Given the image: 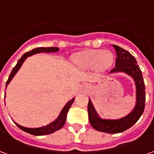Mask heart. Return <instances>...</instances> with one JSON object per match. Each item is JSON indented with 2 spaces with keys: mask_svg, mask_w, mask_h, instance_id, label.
Instances as JSON below:
<instances>
[{
  "mask_svg": "<svg viewBox=\"0 0 154 154\" xmlns=\"http://www.w3.org/2000/svg\"><path fill=\"white\" fill-rule=\"evenodd\" d=\"M73 61L78 67L85 69L95 67L97 71L103 72L112 65L114 56L110 51L100 49L87 50L75 54Z\"/></svg>",
  "mask_w": 154,
  "mask_h": 154,
  "instance_id": "1",
  "label": "heart"
}]
</instances>
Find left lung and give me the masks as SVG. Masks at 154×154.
Instances as JSON below:
<instances>
[{
	"instance_id": "obj_1",
	"label": "left lung",
	"mask_w": 154,
	"mask_h": 154,
	"mask_svg": "<svg viewBox=\"0 0 154 154\" xmlns=\"http://www.w3.org/2000/svg\"><path fill=\"white\" fill-rule=\"evenodd\" d=\"M113 46L116 53V67L110 71V72H125L134 79L137 90V102L134 110L129 116L122 119L110 120L100 119L94 109L91 101L89 100L87 110L91 125L98 131L109 134L121 133L129 129L139 120L140 116L143 113L145 107V85L143 78L142 72L137 64L135 57L122 48L117 45Z\"/></svg>"
}]
</instances>
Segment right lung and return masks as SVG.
I'll return each instance as SVG.
<instances>
[{"mask_svg": "<svg viewBox=\"0 0 154 154\" xmlns=\"http://www.w3.org/2000/svg\"><path fill=\"white\" fill-rule=\"evenodd\" d=\"M59 50V48L57 47H46V48H34L32 49L31 51L29 52H27L25 53L23 56H22L20 59H19L18 63L15 65V67L12 69L11 72L9 76V78L7 82H6V87L7 85L10 83V82L11 81V79L13 78V77L15 76V73L18 72V70L20 68L21 65L23 64V63L25 62V60L29 56H31L33 54H38V53H42V52H44V53H53V52H57V51ZM75 98H72L70 101H68L66 106L63 107V110L61 111L60 115L57 117V119L54 121L53 123L49 124L48 125L44 126V127H40V128H35V129H30V128H25V127H23V126L19 125L18 124H16V125L18 126L19 128L20 129H22L23 131L25 132H27L30 134H33V135H46V134H52V133L57 131L58 129H62L63 127L64 124L66 122V119H67V115L68 110L70 109L71 106L73 103Z\"/></svg>", "mask_w": 154, "mask_h": 154, "instance_id": "obj_1", "label": "right lung"}]
</instances>
